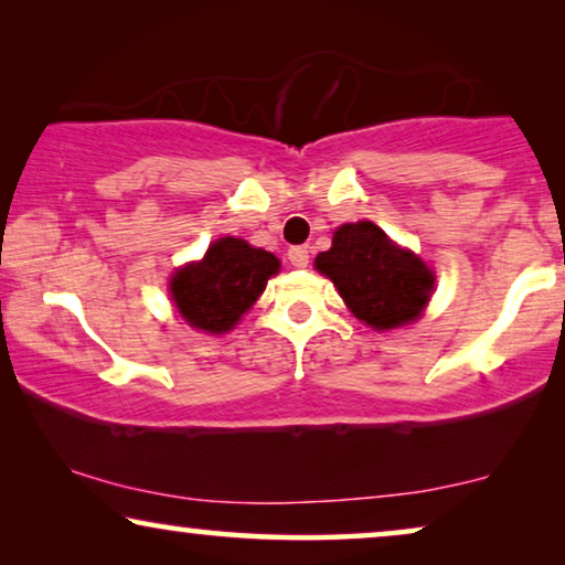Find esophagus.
Here are the masks:
<instances>
[{
  "mask_svg": "<svg viewBox=\"0 0 565 565\" xmlns=\"http://www.w3.org/2000/svg\"><path fill=\"white\" fill-rule=\"evenodd\" d=\"M288 259H290V265L306 267L308 259H311V249H308V246H290Z\"/></svg>",
  "mask_w": 565,
  "mask_h": 565,
  "instance_id": "obj_1",
  "label": "esophagus"
}]
</instances>
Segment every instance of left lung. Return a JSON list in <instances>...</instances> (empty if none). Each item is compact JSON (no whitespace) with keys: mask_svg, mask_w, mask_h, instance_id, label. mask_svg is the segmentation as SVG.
Here are the masks:
<instances>
[{"mask_svg":"<svg viewBox=\"0 0 565 565\" xmlns=\"http://www.w3.org/2000/svg\"><path fill=\"white\" fill-rule=\"evenodd\" d=\"M316 269L337 285L339 296L373 329L414 321L429 300L435 275L412 252L398 249L375 223H344Z\"/></svg>","mask_w":565,"mask_h":565,"instance_id":"left-lung-1","label":"left lung"}]
</instances>
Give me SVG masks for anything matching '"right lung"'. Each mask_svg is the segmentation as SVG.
I'll return each mask as SVG.
<instances>
[{"instance_id": "obj_1", "label": "right lung", "mask_w": 565, "mask_h": 565, "mask_svg": "<svg viewBox=\"0 0 565 565\" xmlns=\"http://www.w3.org/2000/svg\"><path fill=\"white\" fill-rule=\"evenodd\" d=\"M277 269L275 254L226 236L211 244L203 262L177 269L172 298L190 327L221 334L249 311Z\"/></svg>"}]
</instances>
